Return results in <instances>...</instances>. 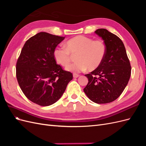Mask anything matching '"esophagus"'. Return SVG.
<instances>
[{"mask_svg": "<svg viewBox=\"0 0 146 146\" xmlns=\"http://www.w3.org/2000/svg\"><path fill=\"white\" fill-rule=\"evenodd\" d=\"M79 76H80V75H78V74H73V77L74 78H78Z\"/></svg>", "mask_w": 146, "mask_h": 146, "instance_id": "obj_1", "label": "esophagus"}]
</instances>
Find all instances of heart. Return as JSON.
I'll return each mask as SVG.
<instances>
[{
  "instance_id": "b5f03b06",
  "label": "heart",
  "mask_w": 146,
  "mask_h": 146,
  "mask_svg": "<svg viewBox=\"0 0 146 146\" xmlns=\"http://www.w3.org/2000/svg\"><path fill=\"white\" fill-rule=\"evenodd\" d=\"M107 48L103 41L84 36H75L66 42V47L55 48L54 56L56 61L62 66H67L72 55H76V62L69 65L66 70L74 73L94 70L102 64L106 55Z\"/></svg>"
}]
</instances>
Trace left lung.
Here are the masks:
<instances>
[{
  "instance_id": "obj_1",
  "label": "left lung",
  "mask_w": 146,
  "mask_h": 146,
  "mask_svg": "<svg viewBox=\"0 0 146 146\" xmlns=\"http://www.w3.org/2000/svg\"><path fill=\"white\" fill-rule=\"evenodd\" d=\"M95 33L102 38L107 52L104 61L90 74L83 91L96 104H107L121 96L131 75V66L121 39L107 29H99Z\"/></svg>"
}]
</instances>
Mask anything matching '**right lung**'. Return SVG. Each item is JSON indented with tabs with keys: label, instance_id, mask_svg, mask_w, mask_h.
Wrapping results in <instances>:
<instances>
[{
	"label": "right lung",
	"instance_id": "right-lung-1",
	"mask_svg": "<svg viewBox=\"0 0 146 146\" xmlns=\"http://www.w3.org/2000/svg\"><path fill=\"white\" fill-rule=\"evenodd\" d=\"M65 37L38 33L25 42L16 63V78L24 95L32 102L46 107L59 100L71 72L57 64L54 52Z\"/></svg>",
	"mask_w": 146,
	"mask_h": 146
}]
</instances>
